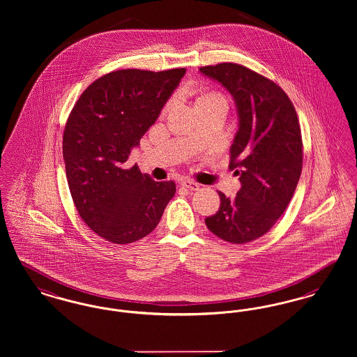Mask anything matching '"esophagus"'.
I'll return each instance as SVG.
<instances>
[{
    "mask_svg": "<svg viewBox=\"0 0 357 357\" xmlns=\"http://www.w3.org/2000/svg\"><path fill=\"white\" fill-rule=\"evenodd\" d=\"M181 187L187 188L189 190H199L200 185L192 180H183L181 181Z\"/></svg>",
    "mask_w": 357,
    "mask_h": 357,
    "instance_id": "34e87169",
    "label": "esophagus"
}]
</instances>
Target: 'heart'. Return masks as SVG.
Returning a JSON list of instances; mask_svg holds the SVG:
<instances>
[{
    "mask_svg": "<svg viewBox=\"0 0 357 357\" xmlns=\"http://www.w3.org/2000/svg\"><path fill=\"white\" fill-rule=\"evenodd\" d=\"M218 98H222L220 95L216 94V93H206V94L200 95L196 100V105L199 103H203V102H208V100H212V99H218Z\"/></svg>",
    "mask_w": 357,
    "mask_h": 357,
    "instance_id": "obj_1",
    "label": "heart"
}]
</instances>
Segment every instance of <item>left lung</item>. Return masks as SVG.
<instances>
[{"label": "left lung", "instance_id": "obj_1", "mask_svg": "<svg viewBox=\"0 0 357 357\" xmlns=\"http://www.w3.org/2000/svg\"><path fill=\"white\" fill-rule=\"evenodd\" d=\"M199 71L231 94L239 121L228 168L242 187L232 200L219 192L220 208L206 225L225 242L248 243L277 223L294 195L302 170L300 122L289 96L270 79L235 63Z\"/></svg>", "mask_w": 357, "mask_h": 357}]
</instances>
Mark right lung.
<instances>
[{
  "label": "right lung",
  "instance_id": "1",
  "mask_svg": "<svg viewBox=\"0 0 357 357\" xmlns=\"http://www.w3.org/2000/svg\"><path fill=\"white\" fill-rule=\"evenodd\" d=\"M185 71H114L90 84L68 116L63 158L73 200L84 223L112 243L149 235L176 193L173 181H154L128 160Z\"/></svg>",
  "mask_w": 357,
  "mask_h": 357
}]
</instances>
